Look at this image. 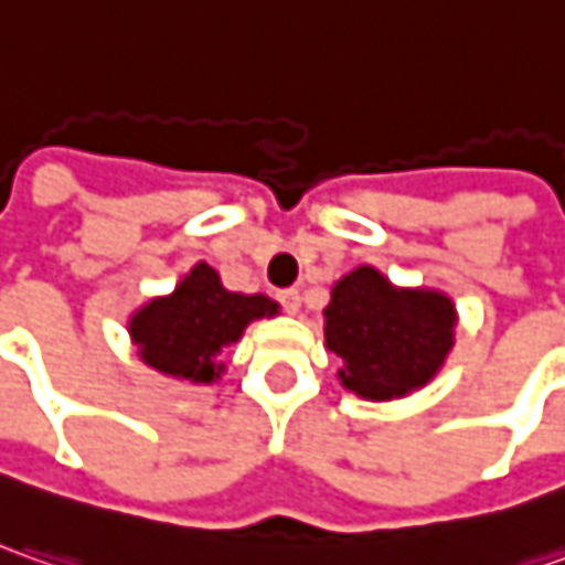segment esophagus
Instances as JSON below:
<instances>
[{
	"instance_id": "obj_1",
	"label": "esophagus",
	"mask_w": 565,
	"mask_h": 565,
	"mask_svg": "<svg viewBox=\"0 0 565 565\" xmlns=\"http://www.w3.org/2000/svg\"><path fill=\"white\" fill-rule=\"evenodd\" d=\"M278 302H281L287 312H297V309H300V290H297V287L278 290Z\"/></svg>"
}]
</instances>
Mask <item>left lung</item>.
Returning a JSON list of instances; mask_svg holds the SVG:
<instances>
[{
	"label": "left lung",
	"mask_w": 565,
	"mask_h": 565,
	"mask_svg": "<svg viewBox=\"0 0 565 565\" xmlns=\"http://www.w3.org/2000/svg\"><path fill=\"white\" fill-rule=\"evenodd\" d=\"M457 306L440 290L394 287L360 265L331 290L324 343L343 360L338 379L365 399H397L438 375L454 347Z\"/></svg>",
	"instance_id": "8db88e82"
}]
</instances>
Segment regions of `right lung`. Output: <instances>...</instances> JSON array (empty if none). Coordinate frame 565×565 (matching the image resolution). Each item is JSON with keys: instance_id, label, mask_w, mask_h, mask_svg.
Listing matches in <instances>:
<instances>
[{"instance_id": "add662e5", "label": "right lung", "mask_w": 565, "mask_h": 565, "mask_svg": "<svg viewBox=\"0 0 565 565\" xmlns=\"http://www.w3.org/2000/svg\"><path fill=\"white\" fill-rule=\"evenodd\" d=\"M278 302L263 294H231L212 265L196 263L168 297H156L130 316V341L140 360L171 379L212 384L222 375L218 353L241 341L256 319H271Z\"/></svg>"}]
</instances>
